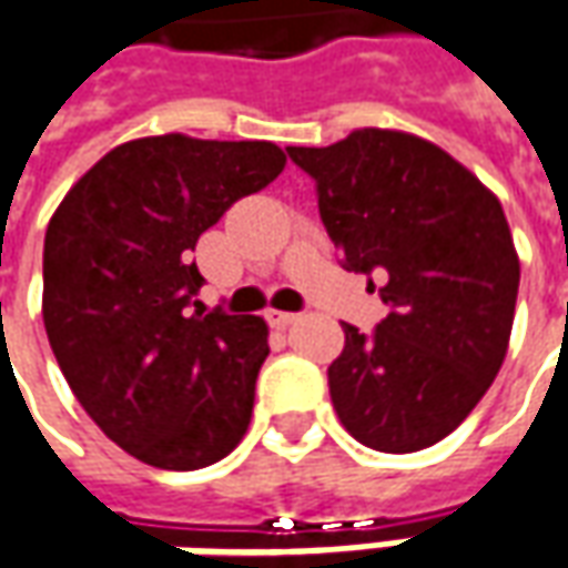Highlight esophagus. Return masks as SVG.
I'll return each instance as SVG.
<instances>
[{
	"label": "esophagus",
	"mask_w": 568,
	"mask_h": 568,
	"mask_svg": "<svg viewBox=\"0 0 568 568\" xmlns=\"http://www.w3.org/2000/svg\"><path fill=\"white\" fill-rule=\"evenodd\" d=\"M266 321L285 329V326H292V323L298 321V314H292V311H266Z\"/></svg>",
	"instance_id": "34e87169"
}]
</instances>
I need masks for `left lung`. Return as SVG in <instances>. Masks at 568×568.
I'll use <instances>...</instances> for the list:
<instances>
[{"mask_svg": "<svg viewBox=\"0 0 568 568\" xmlns=\"http://www.w3.org/2000/svg\"><path fill=\"white\" fill-rule=\"evenodd\" d=\"M317 187L321 220L352 273L381 276L389 314L374 333L343 323L329 399L381 453L453 434L506 358L518 257L499 201L446 150L362 128L329 148H285Z\"/></svg>", "mask_w": 568, "mask_h": 568, "instance_id": "1", "label": "left lung"}]
</instances>
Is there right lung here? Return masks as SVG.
<instances>
[{
    "label": "right lung",
    "instance_id": "obj_1",
    "mask_svg": "<svg viewBox=\"0 0 568 568\" xmlns=\"http://www.w3.org/2000/svg\"><path fill=\"white\" fill-rule=\"evenodd\" d=\"M285 166L270 141H128L81 175L43 242V323L71 393L134 459L194 471L251 424L266 323L204 311L191 251Z\"/></svg>",
    "mask_w": 568,
    "mask_h": 568
}]
</instances>
